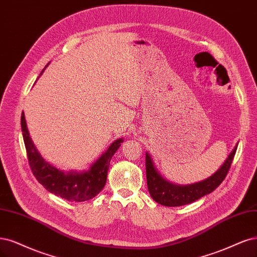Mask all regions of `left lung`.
<instances>
[{"mask_svg":"<svg viewBox=\"0 0 257 257\" xmlns=\"http://www.w3.org/2000/svg\"><path fill=\"white\" fill-rule=\"evenodd\" d=\"M236 150L237 146L234 148L231 154L228 155L220 169L211 175L210 178L206 179L205 181L187 186H178L164 180L156 171L151 157L146 153L147 184L150 194L159 204L169 207L182 206L197 201L203 196H205V194L214 191L223 182L233 163Z\"/></svg>","mask_w":257,"mask_h":257,"instance_id":"left-lung-1","label":"left lung"}]
</instances>
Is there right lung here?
<instances>
[{
    "mask_svg": "<svg viewBox=\"0 0 257 257\" xmlns=\"http://www.w3.org/2000/svg\"><path fill=\"white\" fill-rule=\"evenodd\" d=\"M21 127L29 164L35 178L48 191L70 202L90 200L104 188L110 159L123 143L122 138L113 141L105 153L90 167L89 171L65 173L48 164L41 157L30 137L24 112L21 114Z\"/></svg>",
    "mask_w": 257,
    "mask_h": 257,
    "instance_id": "obj_1",
    "label": "right lung"
}]
</instances>
